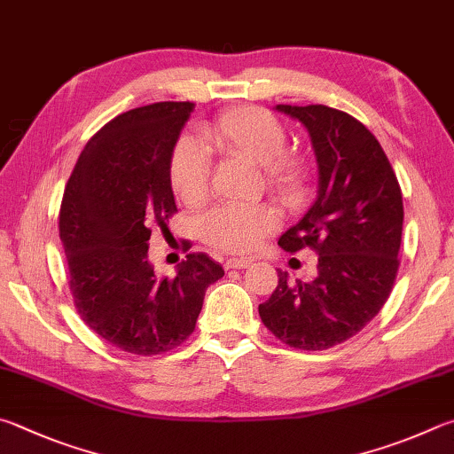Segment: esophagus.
<instances>
[{"label": "esophagus", "instance_id": "esophagus-1", "mask_svg": "<svg viewBox=\"0 0 454 454\" xmlns=\"http://www.w3.org/2000/svg\"><path fill=\"white\" fill-rule=\"evenodd\" d=\"M252 263V260H246V258H230L224 262V268L226 270H244L248 268Z\"/></svg>", "mask_w": 454, "mask_h": 454}]
</instances>
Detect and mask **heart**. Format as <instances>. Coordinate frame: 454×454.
Segmentation results:
<instances>
[{"label": "heart", "instance_id": "obj_1", "mask_svg": "<svg viewBox=\"0 0 454 454\" xmlns=\"http://www.w3.org/2000/svg\"><path fill=\"white\" fill-rule=\"evenodd\" d=\"M212 151L263 168V178L286 204H295L306 192V164L287 154V130L274 114L260 106H234L210 122L202 133ZM210 164L204 146L183 137L168 159V183L180 200L200 202L208 192ZM202 236L212 248L232 254L252 252L262 238L278 228V214L270 206L234 208L220 206L202 218Z\"/></svg>", "mask_w": 454, "mask_h": 454}]
</instances>
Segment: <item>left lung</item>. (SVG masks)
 Masks as SVG:
<instances>
[{
    "label": "left lung",
    "instance_id": "obj_1",
    "mask_svg": "<svg viewBox=\"0 0 454 454\" xmlns=\"http://www.w3.org/2000/svg\"><path fill=\"white\" fill-rule=\"evenodd\" d=\"M308 129L317 159V196L298 224L279 236L286 252H317V276L292 284L286 271L260 317L279 341L329 349L361 332L385 306L399 270L403 194L371 130L325 105H278Z\"/></svg>",
    "mask_w": 454,
    "mask_h": 454
}]
</instances>
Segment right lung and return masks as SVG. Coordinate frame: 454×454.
I'll use <instances>...</instances> for the list:
<instances>
[{
	"label": "right lung",
	"instance_id": "1",
	"mask_svg": "<svg viewBox=\"0 0 454 454\" xmlns=\"http://www.w3.org/2000/svg\"><path fill=\"white\" fill-rule=\"evenodd\" d=\"M194 103L127 111L90 137L65 186L59 236L73 303L93 332L135 356H159L194 332L206 287L224 276L192 252L175 278L148 263L151 224L176 212L168 159Z\"/></svg>",
	"mask_w": 454,
	"mask_h": 454
}]
</instances>
